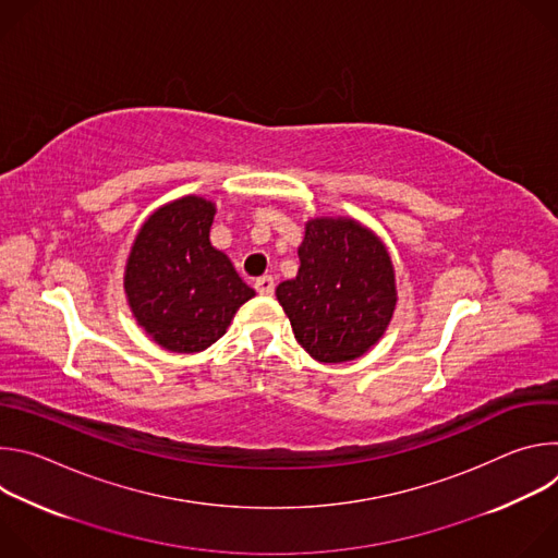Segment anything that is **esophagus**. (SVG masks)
I'll return each instance as SVG.
<instances>
[{
	"label": "esophagus",
	"mask_w": 558,
	"mask_h": 558,
	"mask_svg": "<svg viewBox=\"0 0 558 558\" xmlns=\"http://www.w3.org/2000/svg\"><path fill=\"white\" fill-rule=\"evenodd\" d=\"M254 287H256V291H258L260 295H271V293L276 291V282H274L271 276H260V278L254 282Z\"/></svg>",
	"instance_id": "obj_1"
}]
</instances>
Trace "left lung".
Wrapping results in <instances>:
<instances>
[{
  "mask_svg": "<svg viewBox=\"0 0 558 558\" xmlns=\"http://www.w3.org/2000/svg\"><path fill=\"white\" fill-rule=\"evenodd\" d=\"M298 256V276L280 282L276 295L300 347L329 364L364 355L384 336L397 302L379 238L351 218H315Z\"/></svg>",
  "mask_w": 558,
  "mask_h": 558,
  "instance_id": "8db88e82",
  "label": "left lung"
}]
</instances>
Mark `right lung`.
Segmentation results:
<instances>
[{"label": "right lung", "instance_id": "obj_1", "mask_svg": "<svg viewBox=\"0 0 558 558\" xmlns=\"http://www.w3.org/2000/svg\"><path fill=\"white\" fill-rule=\"evenodd\" d=\"M214 205L185 196L141 227L125 267V293L145 333L168 351L198 353L225 336L256 291L211 247Z\"/></svg>", "mask_w": 558, "mask_h": 558}]
</instances>
